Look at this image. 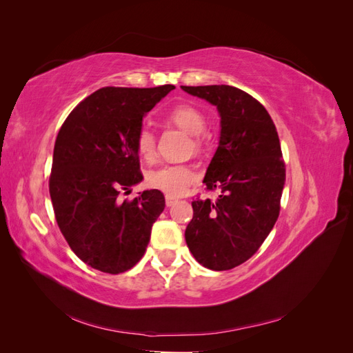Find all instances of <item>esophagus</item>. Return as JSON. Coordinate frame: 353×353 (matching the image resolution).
I'll return each instance as SVG.
<instances>
[{
	"instance_id": "34e87169",
	"label": "esophagus",
	"mask_w": 353,
	"mask_h": 353,
	"mask_svg": "<svg viewBox=\"0 0 353 353\" xmlns=\"http://www.w3.org/2000/svg\"><path fill=\"white\" fill-rule=\"evenodd\" d=\"M166 206L168 208H170V206H174V205H176V201H178V199H175V197H170V196H166Z\"/></svg>"
}]
</instances>
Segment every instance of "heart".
<instances>
[{
  "instance_id": "b5f03b06",
  "label": "heart",
  "mask_w": 353,
  "mask_h": 353,
  "mask_svg": "<svg viewBox=\"0 0 353 353\" xmlns=\"http://www.w3.org/2000/svg\"><path fill=\"white\" fill-rule=\"evenodd\" d=\"M169 121L187 134L193 135V148L200 152L203 138L200 134L206 130V117L193 105L179 104L169 112ZM137 150L144 159H152L156 152V137L150 128L143 126L137 135ZM196 181L194 169L188 165L168 163L147 174V184L170 197L183 196Z\"/></svg>"
}]
</instances>
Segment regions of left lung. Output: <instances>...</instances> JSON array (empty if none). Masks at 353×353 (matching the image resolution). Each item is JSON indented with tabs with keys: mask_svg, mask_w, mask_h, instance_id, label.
Here are the masks:
<instances>
[{
	"mask_svg": "<svg viewBox=\"0 0 353 353\" xmlns=\"http://www.w3.org/2000/svg\"><path fill=\"white\" fill-rule=\"evenodd\" d=\"M181 88L216 105L221 117L219 145L203 179L221 196L191 203L185 241L203 266L232 270L258 252L280 215L285 166L279 134L263 105L236 87Z\"/></svg>",
	"mask_w": 353,
	"mask_h": 353,
	"instance_id": "1",
	"label": "left lung"
}]
</instances>
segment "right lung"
<instances>
[{
	"label": "right lung",
	"instance_id": "right-lung-1",
	"mask_svg": "<svg viewBox=\"0 0 353 353\" xmlns=\"http://www.w3.org/2000/svg\"><path fill=\"white\" fill-rule=\"evenodd\" d=\"M174 88H101L60 128L50 175L52 208L70 249L94 270H131L165 209L159 190L123 203L117 196L143 181L137 135L143 117Z\"/></svg>",
	"mask_w": 353,
	"mask_h": 353
}]
</instances>
